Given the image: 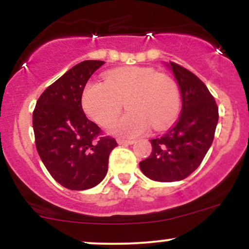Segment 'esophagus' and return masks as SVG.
Segmentation results:
<instances>
[{"label":"esophagus","instance_id":"1","mask_svg":"<svg viewBox=\"0 0 249 249\" xmlns=\"http://www.w3.org/2000/svg\"><path fill=\"white\" fill-rule=\"evenodd\" d=\"M117 142H118L119 145H131L134 142V141H126V139H118Z\"/></svg>","mask_w":249,"mask_h":249}]
</instances>
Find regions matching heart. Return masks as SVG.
<instances>
[{
  "label": "heart",
  "instance_id": "heart-1",
  "mask_svg": "<svg viewBox=\"0 0 249 249\" xmlns=\"http://www.w3.org/2000/svg\"><path fill=\"white\" fill-rule=\"evenodd\" d=\"M123 103L128 111L113 123V133L136 137L150 126L160 131L178 115L179 88L172 77L152 68L127 67L108 71L104 83L91 81L83 90V108L101 126L115 121Z\"/></svg>",
  "mask_w": 249,
  "mask_h": 249
}]
</instances>
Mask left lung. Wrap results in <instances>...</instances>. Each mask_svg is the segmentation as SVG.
<instances>
[{"instance_id": "8db88e82", "label": "left lung", "mask_w": 249, "mask_h": 249, "mask_svg": "<svg viewBox=\"0 0 249 249\" xmlns=\"http://www.w3.org/2000/svg\"><path fill=\"white\" fill-rule=\"evenodd\" d=\"M181 91L178 121L159 138L151 139L152 152L139 162L142 172L156 181H179L193 173L212 145L219 119L214 97L186 68L170 62Z\"/></svg>"}]
</instances>
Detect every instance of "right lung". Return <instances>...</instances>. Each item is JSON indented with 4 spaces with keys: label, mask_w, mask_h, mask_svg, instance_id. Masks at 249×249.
Wrapping results in <instances>:
<instances>
[{
    "label": "right lung",
    "mask_w": 249,
    "mask_h": 249,
    "mask_svg": "<svg viewBox=\"0 0 249 249\" xmlns=\"http://www.w3.org/2000/svg\"><path fill=\"white\" fill-rule=\"evenodd\" d=\"M103 61H84L65 72L39 96L33 115L37 152L53 179L75 191L95 187L107 173L117 142L89 121L82 95Z\"/></svg>",
    "instance_id": "1"
}]
</instances>
